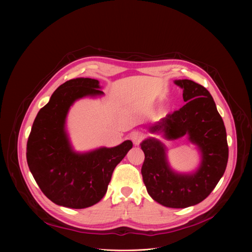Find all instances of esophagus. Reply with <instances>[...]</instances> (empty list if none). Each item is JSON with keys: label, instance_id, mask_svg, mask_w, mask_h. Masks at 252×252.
I'll return each mask as SVG.
<instances>
[{"label": "esophagus", "instance_id": "1", "mask_svg": "<svg viewBox=\"0 0 252 252\" xmlns=\"http://www.w3.org/2000/svg\"><path fill=\"white\" fill-rule=\"evenodd\" d=\"M129 138L131 141H133V143L136 145V146H138L144 139V134L141 133V131H133V133L130 134Z\"/></svg>", "mask_w": 252, "mask_h": 252}]
</instances>
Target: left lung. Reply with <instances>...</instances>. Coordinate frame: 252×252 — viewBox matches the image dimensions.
Returning a JSON list of instances; mask_svg holds the SVG:
<instances>
[{
  "instance_id": "1",
  "label": "left lung",
  "mask_w": 252,
  "mask_h": 252,
  "mask_svg": "<svg viewBox=\"0 0 252 252\" xmlns=\"http://www.w3.org/2000/svg\"><path fill=\"white\" fill-rule=\"evenodd\" d=\"M175 84L183 89L186 104L149 131L162 134L166 140L187 136L200 153V164L191 173L176 171L168 163L165 145L149 137L140 144L145 154L141 173L153 200L166 207L186 208L203 201L216 188L226 170L229 148L226 127L209 92L190 79H176Z\"/></svg>"
}]
</instances>
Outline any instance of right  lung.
<instances>
[{"mask_svg":"<svg viewBox=\"0 0 252 252\" xmlns=\"http://www.w3.org/2000/svg\"><path fill=\"white\" fill-rule=\"evenodd\" d=\"M97 79L77 77L61 85L38 111L28 141L26 159L39 189L57 205L82 209L98 203L107 192L115 166L133 147L118 146L76 152L66 130L70 106L85 97H100Z\"/></svg>","mask_w":252,"mask_h":252,"instance_id":"add662e5","label":"right lung"}]
</instances>
